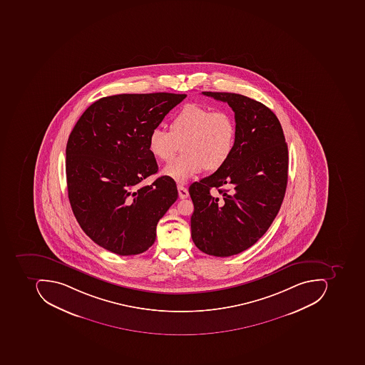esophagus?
<instances>
[{"label": "esophagus", "mask_w": 365, "mask_h": 365, "mask_svg": "<svg viewBox=\"0 0 365 365\" xmlns=\"http://www.w3.org/2000/svg\"><path fill=\"white\" fill-rule=\"evenodd\" d=\"M178 191H179V196L180 198H182V200H184V198L188 197V191L187 188L184 187L183 185H178Z\"/></svg>", "instance_id": "34e87169"}]
</instances>
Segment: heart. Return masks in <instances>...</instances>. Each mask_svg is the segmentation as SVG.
<instances>
[{"instance_id":"obj_1","label":"heart","mask_w":365,"mask_h":365,"mask_svg":"<svg viewBox=\"0 0 365 365\" xmlns=\"http://www.w3.org/2000/svg\"><path fill=\"white\" fill-rule=\"evenodd\" d=\"M237 126L227 110H212L186 104L174 115L170 130L155 127L148 136V149L160 161H170L183 143L184 155L163 170V175L184 183L202 170L222 168L234 153Z\"/></svg>"}]
</instances>
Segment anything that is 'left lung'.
<instances>
[{
  "label": "left lung",
  "mask_w": 365,
  "mask_h": 365,
  "mask_svg": "<svg viewBox=\"0 0 365 365\" xmlns=\"http://www.w3.org/2000/svg\"><path fill=\"white\" fill-rule=\"evenodd\" d=\"M202 93L228 103L237 138L228 161L190 186L192 239L206 255L230 257L253 246L277 217L287 186L289 150L277 115L262 103L241 94ZM212 187L222 199L210 194Z\"/></svg>",
  "instance_id": "1"
}]
</instances>
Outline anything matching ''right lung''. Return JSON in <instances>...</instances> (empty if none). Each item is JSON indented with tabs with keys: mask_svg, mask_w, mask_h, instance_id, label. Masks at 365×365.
I'll return each mask as SVG.
<instances>
[{
	"mask_svg": "<svg viewBox=\"0 0 365 365\" xmlns=\"http://www.w3.org/2000/svg\"><path fill=\"white\" fill-rule=\"evenodd\" d=\"M186 94H118L102 98L76 122L66 149L68 196L82 230L118 255H139L155 240L160 218L178 198L175 182L158 178L150 131Z\"/></svg>",
	"mask_w": 365,
	"mask_h": 365,
	"instance_id": "right-lung-1",
	"label": "right lung"
}]
</instances>
